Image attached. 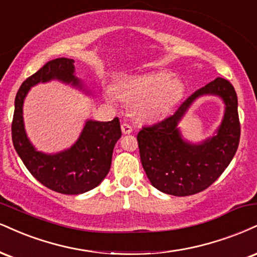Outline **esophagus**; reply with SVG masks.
Returning a JSON list of instances; mask_svg holds the SVG:
<instances>
[{
	"label": "esophagus",
	"instance_id": "obj_1",
	"mask_svg": "<svg viewBox=\"0 0 257 257\" xmlns=\"http://www.w3.org/2000/svg\"><path fill=\"white\" fill-rule=\"evenodd\" d=\"M120 128H122V133H123V134H131V133L133 132L132 125H129L128 123H122V125H120Z\"/></svg>",
	"mask_w": 257,
	"mask_h": 257
}]
</instances>
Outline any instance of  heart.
Wrapping results in <instances>:
<instances>
[{"mask_svg":"<svg viewBox=\"0 0 257 257\" xmlns=\"http://www.w3.org/2000/svg\"><path fill=\"white\" fill-rule=\"evenodd\" d=\"M184 89L181 79L172 78L168 72H154L123 76L113 89L106 88L105 98L110 104H116L118 98L134 103L133 111L137 118L154 123L171 112L183 98Z\"/></svg>","mask_w":257,"mask_h":257,"instance_id":"1","label":"heart"}]
</instances>
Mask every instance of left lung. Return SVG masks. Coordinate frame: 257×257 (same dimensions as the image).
Returning a JSON list of instances; mask_svg holds the SVG:
<instances>
[{
  "mask_svg": "<svg viewBox=\"0 0 257 257\" xmlns=\"http://www.w3.org/2000/svg\"><path fill=\"white\" fill-rule=\"evenodd\" d=\"M219 96L225 105L221 125L213 137L194 144L183 138L178 128L196 98ZM240 125L238 100L233 86L217 78L197 89L172 116L138 134L142 168L154 188L175 196H188L207 189L219 178L236 154Z\"/></svg>",
  "mask_w": 257,
  "mask_h": 257,
  "instance_id": "left-lung-1",
  "label": "left lung"
}]
</instances>
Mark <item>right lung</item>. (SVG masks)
Segmentation results:
<instances>
[{"mask_svg": "<svg viewBox=\"0 0 257 257\" xmlns=\"http://www.w3.org/2000/svg\"><path fill=\"white\" fill-rule=\"evenodd\" d=\"M52 80L91 94L75 75L74 60L61 57L49 61L38 72L25 80L18 91L12 139L18 156L37 181L57 193L78 195L93 189L109 174L113 147L122 135L119 119L118 117L109 122L87 119L79 139L69 148L58 153L37 151L25 129L24 101L33 86Z\"/></svg>", "mask_w": 257, "mask_h": 257, "instance_id": "add662e5", "label": "right lung"}]
</instances>
